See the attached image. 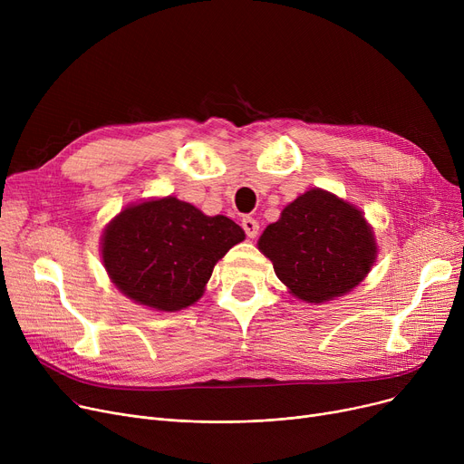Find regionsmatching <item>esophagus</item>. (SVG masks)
<instances>
[{"label":"esophagus","instance_id":"esophagus-1","mask_svg":"<svg viewBox=\"0 0 464 464\" xmlns=\"http://www.w3.org/2000/svg\"><path fill=\"white\" fill-rule=\"evenodd\" d=\"M242 229H245V233L248 235V238H256L257 233H259L257 219H254V218H250V216L242 218Z\"/></svg>","mask_w":464,"mask_h":464}]
</instances>
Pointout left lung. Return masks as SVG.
I'll return each instance as SVG.
<instances>
[{
    "label": "left lung",
    "instance_id": "left-lung-1",
    "mask_svg": "<svg viewBox=\"0 0 464 464\" xmlns=\"http://www.w3.org/2000/svg\"><path fill=\"white\" fill-rule=\"evenodd\" d=\"M257 248L273 261L291 295L315 304L359 285L378 254L362 212L320 188L289 203L278 222L266 226Z\"/></svg>",
    "mask_w": 464,
    "mask_h": 464
}]
</instances>
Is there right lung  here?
Returning <instances> with one entry per match:
<instances>
[{"instance_id": "add662e5", "label": "right lung", "mask_w": 464, "mask_h": 464, "mask_svg": "<svg viewBox=\"0 0 464 464\" xmlns=\"http://www.w3.org/2000/svg\"><path fill=\"white\" fill-rule=\"evenodd\" d=\"M245 237L227 216H207L169 195L130 205L111 219L102 257L126 297L177 312L203 297L214 265Z\"/></svg>"}]
</instances>
